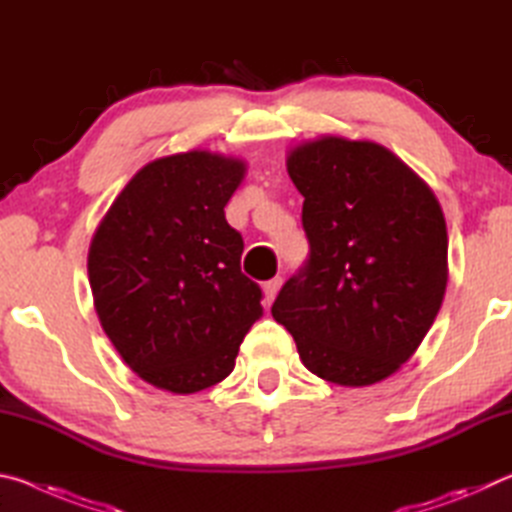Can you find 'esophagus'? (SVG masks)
<instances>
[{"label": "esophagus", "mask_w": 512, "mask_h": 512, "mask_svg": "<svg viewBox=\"0 0 512 512\" xmlns=\"http://www.w3.org/2000/svg\"><path fill=\"white\" fill-rule=\"evenodd\" d=\"M280 289H282V280H280V277H273V280L264 282V300L268 302V305H271V302L275 300L277 291H280Z\"/></svg>", "instance_id": "esophagus-1"}]
</instances>
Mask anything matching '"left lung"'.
I'll use <instances>...</instances> for the list:
<instances>
[{"label": "left lung", "instance_id": "1", "mask_svg": "<svg viewBox=\"0 0 512 512\" xmlns=\"http://www.w3.org/2000/svg\"><path fill=\"white\" fill-rule=\"evenodd\" d=\"M287 171L305 196L311 255L271 314L316 377L379 384L413 357L443 305L445 214L418 173L372 140H305Z\"/></svg>", "mask_w": 512, "mask_h": 512}]
</instances>
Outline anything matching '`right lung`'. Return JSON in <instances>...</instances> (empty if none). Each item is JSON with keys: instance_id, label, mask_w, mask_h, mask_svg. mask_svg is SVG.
<instances>
[{"instance_id": "right-lung-1", "label": "right lung", "mask_w": 512, "mask_h": 512, "mask_svg": "<svg viewBox=\"0 0 512 512\" xmlns=\"http://www.w3.org/2000/svg\"><path fill=\"white\" fill-rule=\"evenodd\" d=\"M246 169L207 149L155 158L94 230L88 277L99 323L126 366L160 391L219 384L264 314L223 210Z\"/></svg>"}]
</instances>
